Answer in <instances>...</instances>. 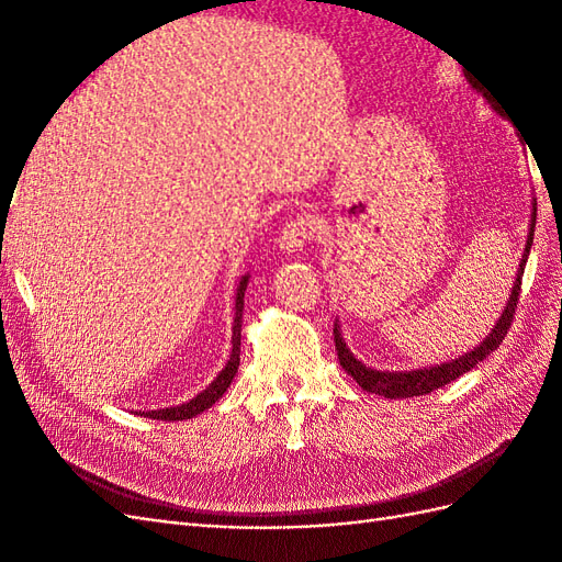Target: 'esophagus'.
I'll use <instances>...</instances> for the list:
<instances>
[{
	"label": "esophagus",
	"mask_w": 562,
	"mask_h": 562,
	"mask_svg": "<svg viewBox=\"0 0 562 562\" xmlns=\"http://www.w3.org/2000/svg\"><path fill=\"white\" fill-rule=\"evenodd\" d=\"M314 232H316V227H314L312 215H297L293 220H288L279 234V248L283 252L302 250L314 236Z\"/></svg>",
	"instance_id": "obj_1"
}]
</instances>
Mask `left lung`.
Returning a JSON list of instances; mask_svg holds the SVG:
<instances>
[{"label": "left lung", "instance_id": "left-lung-1", "mask_svg": "<svg viewBox=\"0 0 562 562\" xmlns=\"http://www.w3.org/2000/svg\"><path fill=\"white\" fill-rule=\"evenodd\" d=\"M471 87L483 93V98L492 105V110L499 112L502 116H506V110L497 103V98L492 95L483 83L473 81L469 77ZM535 223H537V201H532V220H530V234H527V244H525V252H522V260L518 265V274L512 288V295H508L506 307L499 316V321L495 323V328L490 330V335L483 339L479 347H473L471 351H467L464 356H459V359H452L448 363H440V366H429V368H417V370H375V368H368L366 363H361L356 356L349 351L342 330H339V323L335 321V349H337V359L339 366H342L349 375L359 382V386L363 391H370V394L375 396H384V398H411V396H424V394H431L434 389H440L450 384L452 380H457L459 375H464L471 368L479 366L485 356H490L495 351L502 339L506 337L508 328H512L514 323V314H516V304H518V295H520V281H522V271H525V262H527V255H530L532 248V239H535Z\"/></svg>", "mask_w": 562, "mask_h": 562}]
</instances>
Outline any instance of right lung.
I'll list each match as a JSON object with an SVG mask.
<instances>
[{
    "mask_svg": "<svg viewBox=\"0 0 562 562\" xmlns=\"http://www.w3.org/2000/svg\"><path fill=\"white\" fill-rule=\"evenodd\" d=\"M246 285H248V274L241 277L239 285H236V304H234V326H232V353L227 366L220 370V375L196 394L192 401H187L182 405H173L166 407V411H149V413H140V417H149V419H161V422H182V419H192L196 415H201L203 411L223 398V394L227 391V386L232 384L236 370H239V353H241V318H244V295H246Z\"/></svg>",
    "mask_w": 562,
    "mask_h": 562,
    "instance_id": "obj_1",
    "label": "right lung"
}]
</instances>
